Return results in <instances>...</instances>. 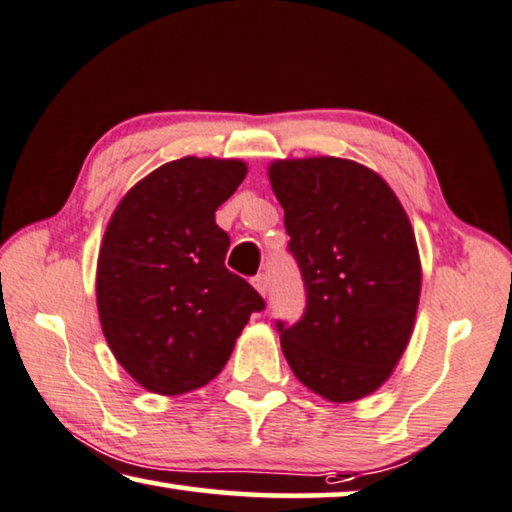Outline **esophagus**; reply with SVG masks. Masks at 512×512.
I'll return each instance as SVG.
<instances>
[{"label":"esophagus","mask_w":512,"mask_h":512,"mask_svg":"<svg viewBox=\"0 0 512 512\" xmlns=\"http://www.w3.org/2000/svg\"><path fill=\"white\" fill-rule=\"evenodd\" d=\"M251 285H254V288L265 297V294H267V274H263V272L256 274L254 279H251Z\"/></svg>","instance_id":"1"}]
</instances>
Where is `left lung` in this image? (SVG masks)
<instances>
[{
	"mask_svg": "<svg viewBox=\"0 0 512 512\" xmlns=\"http://www.w3.org/2000/svg\"><path fill=\"white\" fill-rule=\"evenodd\" d=\"M270 182L306 288L297 324L276 321L285 360L321 398L360 400L409 344L420 299L414 229L389 184L351 159H281Z\"/></svg>",
	"mask_w": 512,
	"mask_h": 512,
	"instance_id": "8db88e82",
	"label": "left lung"
}]
</instances>
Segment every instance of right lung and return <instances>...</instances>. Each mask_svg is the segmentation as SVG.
Masks as SVG:
<instances>
[{
  "mask_svg": "<svg viewBox=\"0 0 512 512\" xmlns=\"http://www.w3.org/2000/svg\"><path fill=\"white\" fill-rule=\"evenodd\" d=\"M247 175L245 161L184 157L152 170L116 206L96 270L103 335L119 364L159 396L218 375L265 301L224 267L229 233L215 211Z\"/></svg>",
  "mask_w": 512,
  "mask_h": 512,
  "instance_id": "right-lung-1",
  "label": "right lung"
}]
</instances>
